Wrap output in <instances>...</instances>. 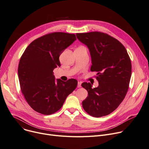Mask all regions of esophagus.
Segmentation results:
<instances>
[{
	"label": "esophagus",
	"mask_w": 149,
	"mask_h": 149,
	"mask_svg": "<svg viewBox=\"0 0 149 149\" xmlns=\"http://www.w3.org/2000/svg\"><path fill=\"white\" fill-rule=\"evenodd\" d=\"M78 87H81V81H78Z\"/></svg>",
	"instance_id": "obj_1"
}]
</instances>
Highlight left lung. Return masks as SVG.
<instances>
[{"instance_id": "left-lung-1", "label": "left lung", "mask_w": 149, "mask_h": 149, "mask_svg": "<svg viewBox=\"0 0 149 149\" xmlns=\"http://www.w3.org/2000/svg\"><path fill=\"white\" fill-rule=\"evenodd\" d=\"M76 36L89 49L91 71L97 72L99 83L95 88L90 83H82L88 92L83 107L93 117L108 115L121 104L127 92L132 72L130 57L122 44L108 34L92 32Z\"/></svg>"}]
</instances>
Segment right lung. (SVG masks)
<instances>
[{"label": "right lung", "mask_w": 149, "mask_h": 149, "mask_svg": "<svg viewBox=\"0 0 149 149\" xmlns=\"http://www.w3.org/2000/svg\"><path fill=\"white\" fill-rule=\"evenodd\" d=\"M76 39L74 34L49 33L32 42L22 56L18 68L19 85L28 104L36 112H57L77 87L75 79L56 81L53 72L61 66L59 56Z\"/></svg>", "instance_id": "obj_1"}]
</instances>
